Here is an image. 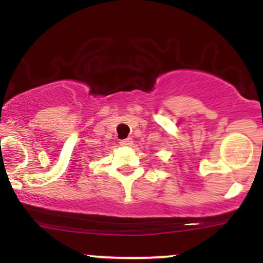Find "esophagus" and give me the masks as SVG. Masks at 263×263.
Here are the masks:
<instances>
[{"label": "esophagus", "mask_w": 263, "mask_h": 263, "mask_svg": "<svg viewBox=\"0 0 263 263\" xmlns=\"http://www.w3.org/2000/svg\"><path fill=\"white\" fill-rule=\"evenodd\" d=\"M120 144L123 147H129L132 146V138H126V140H122L120 142Z\"/></svg>", "instance_id": "1"}]
</instances>
